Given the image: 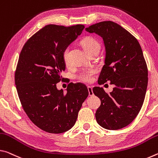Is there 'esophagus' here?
<instances>
[{
	"label": "esophagus",
	"instance_id": "esophagus-1",
	"mask_svg": "<svg viewBox=\"0 0 158 158\" xmlns=\"http://www.w3.org/2000/svg\"><path fill=\"white\" fill-rule=\"evenodd\" d=\"M87 89H88V92H89V96H92V95L94 94V93H93V90H92V87L88 86V87H87Z\"/></svg>",
	"mask_w": 158,
	"mask_h": 158
}]
</instances>
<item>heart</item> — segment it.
I'll return each mask as SVG.
<instances>
[{
	"label": "heart",
	"instance_id": "heart-1",
	"mask_svg": "<svg viewBox=\"0 0 158 158\" xmlns=\"http://www.w3.org/2000/svg\"><path fill=\"white\" fill-rule=\"evenodd\" d=\"M81 45L84 50L88 53L89 52L92 50L97 47H99V44L97 41L94 39L92 37H86L83 38L81 40ZM69 48H66L64 50L63 52H62V57H63V60L65 63L66 65H69ZM96 71L94 69H87L82 71L77 74V78L80 80L81 81L89 82L92 81L93 77Z\"/></svg>",
	"mask_w": 158,
	"mask_h": 158
}]
</instances>
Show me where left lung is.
Returning <instances> with one entry per match:
<instances>
[{
    "label": "left lung",
    "mask_w": 158,
    "mask_h": 158,
    "mask_svg": "<svg viewBox=\"0 0 158 158\" xmlns=\"http://www.w3.org/2000/svg\"><path fill=\"white\" fill-rule=\"evenodd\" d=\"M85 30L101 36L104 43V65L98 83L109 81L115 85L109 94L102 87L93 88L101 100L95 113L97 122L106 130H120L132 122L143 103L148 69L143 52L134 36L111 21L97 23Z\"/></svg>",
    "instance_id": "8db88e82"
}]
</instances>
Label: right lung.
<instances>
[{
    "label": "right lung",
    "instance_id": "1",
    "mask_svg": "<svg viewBox=\"0 0 158 158\" xmlns=\"http://www.w3.org/2000/svg\"><path fill=\"white\" fill-rule=\"evenodd\" d=\"M84 28L82 24L47 25L21 51L15 76L18 96L32 123L47 132L60 134L73 127L88 97L87 87L81 83H69L65 94L56 88L66 69L62 52Z\"/></svg>",
    "mask_w": 158,
    "mask_h": 158
}]
</instances>
